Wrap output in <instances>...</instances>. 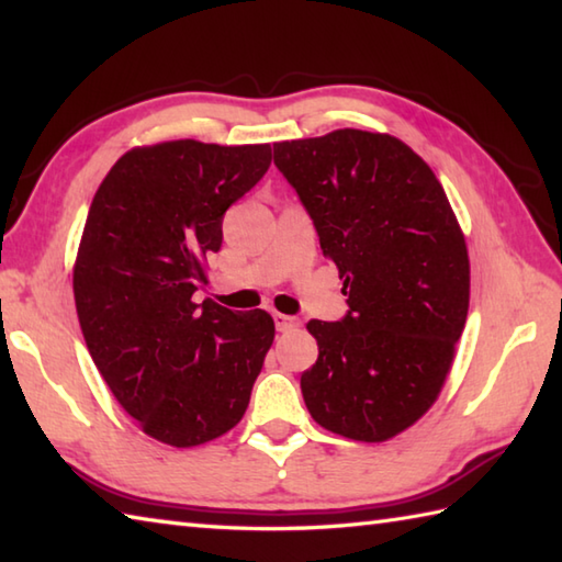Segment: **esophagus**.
<instances>
[{
  "label": "esophagus",
  "instance_id": "obj_1",
  "mask_svg": "<svg viewBox=\"0 0 562 562\" xmlns=\"http://www.w3.org/2000/svg\"><path fill=\"white\" fill-rule=\"evenodd\" d=\"M272 318H274V328H278L280 333H288V330L300 328V321L292 318V316H284V314H272Z\"/></svg>",
  "mask_w": 562,
  "mask_h": 562
}]
</instances>
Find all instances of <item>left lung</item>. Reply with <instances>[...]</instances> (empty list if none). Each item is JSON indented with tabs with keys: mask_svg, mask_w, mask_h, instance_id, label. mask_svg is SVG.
Returning <instances> with one entry per match:
<instances>
[{
	"mask_svg": "<svg viewBox=\"0 0 562 562\" xmlns=\"http://www.w3.org/2000/svg\"><path fill=\"white\" fill-rule=\"evenodd\" d=\"M348 294L340 321H308L318 360L302 374L314 420L386 441L429 411L469 314L461 226L432 169L401 139L364 130L272 145Z\"/></svg>",
	"mask_w": 562,
	"mask_h": 562,
	"instance_id": "1",
	"label": "left lung"
}]
</instances>
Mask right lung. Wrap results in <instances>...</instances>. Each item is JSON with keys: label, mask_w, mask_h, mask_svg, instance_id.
<instances>
[{"label": "right lung", "mask_w": 562, "mask_h": 562, "mask_svg": "<svg viewBox=\"0 0 562 562\" xmlns=\"http://www.w3.org/2000/svg\"><path fill=\"white\" fill-rule=\"evenodd\" d=\"M270 161V145L135 147L91 200L75 262L79 326L117 403L164 445L198 447L238 425L272 345L262 308L193 302L224 212Z\"/></svg>", "instance_id": "add662e5"}]
</instances>
